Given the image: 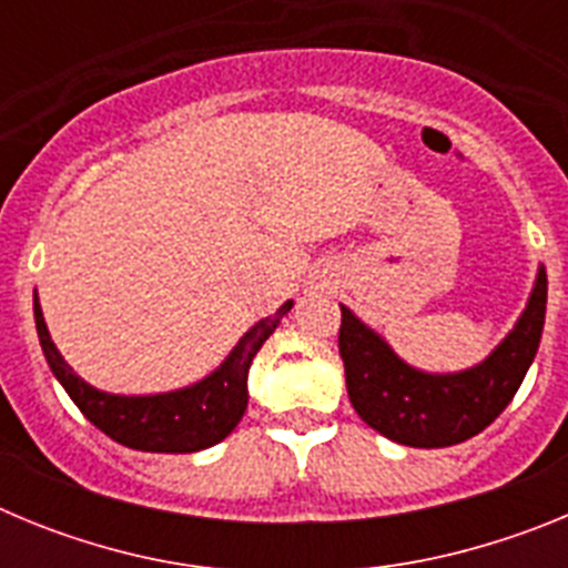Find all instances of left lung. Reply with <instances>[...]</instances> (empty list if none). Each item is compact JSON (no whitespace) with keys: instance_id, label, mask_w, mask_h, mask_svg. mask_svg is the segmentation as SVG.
<instances>
[{"instance_id":"left-lung-1","label":"left lung","mask_w":568,"mask_h":568,"mask_svg":"<svg viewBox=\"0 0 568 568\" xmlns=\"http://www.w3.org/2000/svg\"><path fill=\"white\" fill-rule=\"evenodd\" d=\"M544 318L546 270L540 267L524 315L484 364L466 373L429 375L404 364L384 338L341 307L338 353L346 393L361 420L395 444L418 449L464 444L515 398L538 353Z\"/></svg>"}]
</instances>
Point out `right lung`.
Returning a JSON list of instances; mask_svg holds the SVG:
<instances>
[{
    "label": "right lung",
    "instance_id": "right-lung-1",
    "mask_svg": "<svg viewBox=\"0 0 568 568\" xmlns=\"http://www.w3.org/2000/svg\"><path fill=\"white\" fill-rule=\"evenodd\" d=\"M293 310V301L281 304L273 318L258 321L235 344L210 378L164 395H110L84 384L59 355L44 327L42 307L33 298V318L42 353L50 369L64 386V393L82 409L84 418L99 426L115 444L142 449V453H199L227 438L247 409V373L261 344L273 335L278 321Z\"/></svg>",
    "mask_w": 568,
    "mask_h": 568
}]
</instances>
